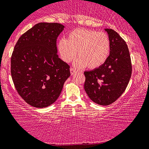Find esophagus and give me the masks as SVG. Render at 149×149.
<instances>
[{"label": "esophagus", "instance_id": "esophagus-1", "mask_svg": "<svg viewBox=\"0 0 149 149\" xmlns=\"http://www.w3.org/2000/svg\"><path fill=\"white\" fill-rule=\"evenodd\" d=\"M70 73H71V75H74V74H75V73H76V70H74V68H70Z\"/></svg>", "mask_w": 149, "mask_h": 149}]
</instances>
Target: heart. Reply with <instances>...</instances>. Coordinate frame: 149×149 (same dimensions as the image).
<instances>
[{"label":"heart","instance_id":"b5f03b06","mask_svg":"<svg viewBox=\"0 0 149 149\" xmlns=\"http://www.w3.org/2000/svg\"><path fill=\"white\" fill-rule=\"evenodd\" d=\"M58 49L64 62H72L77 53L79 58L74 62L75 67L83 68L88 65L94 69L107 60L110 52V40L104 32L78 28L71 31L66 39H60Z\"/></svg>","mask_w":149,"mask_h":149}]
</instances>
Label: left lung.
Returning <instances> with one entry per match:
<instances>
[{"instance_id":"8db88e82","label":"left lung","mask_w":149,"mask_h":149,"mask_svg":"<svg viewBox=\"0 0 149 149\" xmlns=\"http://www.w3.org/2000/svg\"><path fill=\"white\" fill-rule=\"evenodd\" d=\"M110 40V53L104 63L86 71L84 89L94 103L109 105L125 90L132 73L131 57L126 42L112 29H105Z\"/></svg>"}]
</instances>
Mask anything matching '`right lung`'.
I'll list each match as a JSON object with an SVG mask.
<instances>
[{
	"label": "right lung",
	"instance_id": "right-lung-1",
	"mask_svg": "<svg viewBox=\"0 0 149 149\" xmlns=\"http://www.w3.org/2000/svg\"><path fill=\"white\" fill-rule=\"evenodd\" d=\"M59 23L40 22L18 39L11 57V75L18 93L32 107L44 108L57 100L70 65L58 57V36L64 29Z\"/></svg>",
	"mask_w": 149,
	"mask_h": 149
}]
</instances>
